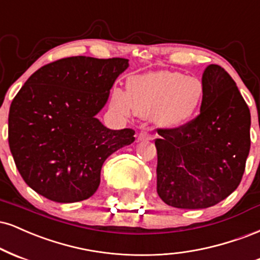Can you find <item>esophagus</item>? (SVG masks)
Returning <instances> with one entry per match:
<instances>
[{
  "mask_svg": "<svg viewBox=\"0 0 260 260\" xmlns=\"http://www.w3.org/2000/svg\"><path fill=\"white\" fill-rule=\"evenodd\" d=\"M137 140L139 141H148V140H152L151 133H148V131H141L139 134V136H137Z\"/></svg>",
  "mask_w": 260,
  "mask_h": 260,
  "instance_id": "obj_1",
  "label": "esophagus"
}]
</instances>
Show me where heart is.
I'll return each instance as SVG.
<instances>
[{"label":"heart","mask_w":260,"mask_h":260,"mask_svg":"<svg viewBox=\"0 0 260 260\" xmlns=\"http://www.w3.org/2000/svg\"><path fill=\"white\" fill-rule=\"evenodd\" d=\"M204 97L202 81L178 72L158 70L133 75L126 80V92L113 88L112 109L124 117L133 114L152 117L161 126L174 127L196 114Z\"/></svg>","instance_id":"obj_1"}]
</instances>
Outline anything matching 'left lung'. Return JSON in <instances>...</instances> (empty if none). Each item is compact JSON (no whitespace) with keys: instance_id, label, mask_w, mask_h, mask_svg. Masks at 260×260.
Here are the masks:
<instances>
[{"instance_id":"1","label":"left lung","mask_w":260,"mask_h":260,"mask_svg":"<svg viewBox=\"0 0 260 260\" xmlns=\"http://www.w3.org/2000/svg\"><path fill=\"white\" fill-rule=\"evenodd\" d=\"M204 97L196 118L158 129L157 192L168 206L203 209L236 190L251 148V113L236 82L216 64L202 78Z\"/></svg>"}]
</instances>
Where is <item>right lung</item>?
Here are the masks:
<instances>
[{"label":"right lung","instance_id":"obj_1","mask_svg":"<svg viewBox=\"0 0 260 260\" xmlns=\"http://www.w3.org/2000/svg\"><path fill=\"white\" fill-rule=\"evenodd\" d=\"M129 59L68 57L46 64L12 101L8 143L34 191L59 203L87 200L113 152L135 141V130H111L94 115L106 105Z\"/></svg>","mask_w":260,"mask_h":260}]
</instances>
